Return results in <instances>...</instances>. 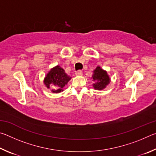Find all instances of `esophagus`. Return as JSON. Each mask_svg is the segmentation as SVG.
<instances>
[{"label": "esophagus", "instance_id": "esophagus-1", "mask_svg": "<svg viewBox=\"0 0 156 156\" xmlns=\"http://www.w3.org/2000/svg\"><path fill=\"white\" fill-rule=\"evenodd\" d=\"M76 76H82L83 75V72L81 70H78L76 72Z\"/></svg>", "mask_w": 156, "mask_h": 156}]
</instances>
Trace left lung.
<instances>
[{
	"instance_id": "obj_1",
	"label": "left lung",
	"mask_w": 156,
	"mask_h": 156,
	"mask_svg": "<svg viewBox=\"0 0 156 156\" xmlns=\"http://www.w3.org/2000/svg\"><path fill=\"white\" fill-rule=\"evenodd\" d=\"M93 78V87L95 89L97 90H102L106 87V86L109 83L110 79L109 76L107 75V72L102 69L100 67H97L94 70V74L92 75Z\"/></svg>"
}]
</instances>
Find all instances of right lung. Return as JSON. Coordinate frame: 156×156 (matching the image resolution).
<instances>
[{"mask_svg":"<svg viewBox=\"0 0 156 156\" xmlns=\"http://www.w3.org/2000/svg\"><path fill=\"white\" fill-rule=\"evenodd\" d=\"M71 78L65 72V70L60 66H56L50 70L44 78V83L47 88L54 87L56 89H52L53 93H60L67 84Z\"/></svg>","mask_w":156,"mask_h":156,"instance_id":"add662e5","label":"right lung"}]
</instances>
